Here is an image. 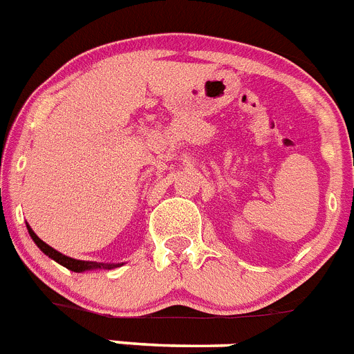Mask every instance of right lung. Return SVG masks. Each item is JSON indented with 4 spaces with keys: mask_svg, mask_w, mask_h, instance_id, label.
<instances>
[{
    "mask_svg": "<svg viewBox=\"0 0 354 354\" xmlns=\"http://www.w3.org/2000/svg\"><path fill=\"white\" fill-rule=\"evenodd\" d=\"M28 227V232H30L31 240L37 243V247L42 250L46 256H49L50 259H54L56 263H59L62 266H65V268L72 270V272H86V270H97V268H106V270H113V268H118L120 266V263L118 264H106V263H93V261H79V259H74V257H68V256H63L62 252H58V250H54L53 247H49V245L46 243V241H42L40 238L35 234L33 229L30 227V225L26 224Z\"/></svg>",
    "mask_w": 354,
    "mask_h": 354,
    "instance_id": "1",
    "label": "right lung"
}]
</instances>
